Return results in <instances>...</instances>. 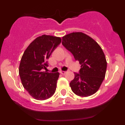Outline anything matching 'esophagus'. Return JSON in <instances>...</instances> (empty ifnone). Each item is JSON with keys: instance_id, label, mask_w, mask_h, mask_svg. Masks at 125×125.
<instances>
[{"instance_id": "34e87169", "label": "esophagus", "mask_w": 125, "mask_h": 125, "mask_svg": "<svg viewBox=\"0 0 125 125\" xmlns=\"http://www.w3.org/2000/svg\"><path fill=\"white\" fill-rule=\"evenodd\" d=\"M66 73V71H60V74H62V75H65Z\"/></svg>"}]
</instances>
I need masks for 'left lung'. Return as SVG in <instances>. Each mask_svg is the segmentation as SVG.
Returning <instances> with one entry per match:
<instances>
[{
  "instance_id": "8db88e82",
  "label": "left lung",
  "mask_w": 125,
  "mask_h": 125,
  "mask_svg": "<svg viewBox=\"0 0 125 125\" xmlns=\"http://www.w3.org/2000/svg\"><path fill=\"white\" fill-rule=\"evenodd\" d=\"M62 45L81 65L79 73H74L70 85L74 94L88 97L95 94L104 79L107 62L100 45L81 32H72L62 37Z\"/></svg>"
}]
</instances>
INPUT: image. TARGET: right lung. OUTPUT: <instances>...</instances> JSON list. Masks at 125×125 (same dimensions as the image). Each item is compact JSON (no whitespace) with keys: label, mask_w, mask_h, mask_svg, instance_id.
I'll use <instances>...</instances> for the list:
<instances>
[{"label":"right lung","mask_w":125,"mask_h":125,"mask_svg":"<svg viewBox=\"0 0 125 125\" xmlns=\"http://www.w3.org/2000/svg\"><path fill=\"white\" fill-rule=\"evenodd\" d=\"M61 38L50 35L37 37L25 50L19 65L23 86L38 100L49 99L54 94L59 73L43 71L48 66V59L61 43Z\"/></svg>","instance_id":"right-lung-1"}]
</instances>
